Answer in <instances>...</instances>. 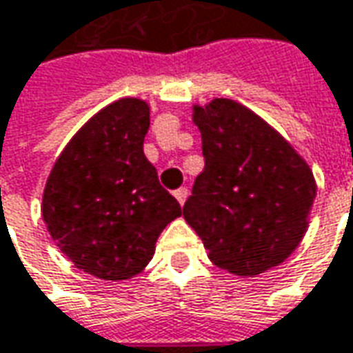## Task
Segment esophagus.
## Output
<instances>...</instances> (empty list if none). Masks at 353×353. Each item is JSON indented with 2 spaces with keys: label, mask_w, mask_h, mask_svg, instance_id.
Here are the masks:
<instances>
[{
  "label": "esophagus",
  "mask_w": 353,
  "mask_h": 353,
  "mask_svg": "<svg viewBox=\"0 0 353 353\" xmlns=\"http://www.w3.org/2000/svg\"><path fill=\"white\" fill-rule=\"evenodd\" d=\"M174 195H176V199L179 201V205H183V203H185V199H188V195H189L188 188L176 189V191H174Z\"/></svg>",
  "instance_id": "1"
}]
</instances>
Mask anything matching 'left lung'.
<instances>
[{
    "mask_svg": "<svg viewBox=\"0 0 353 353\" xmlns=\"http://www.w3.org/2000/svg\"><path fill=\"white\" fill-rule=\"evenodd\" d=\"M205 168L183 219L209 260L254 277L285 261L303 240L316 183L309 164L275 128L232 99L193 107Z\"/></svg>",
    "mask_w": 353,
    "mask_h": 353,
    "instance_id": "obj_1",
    "label": "left lung"
}]
</instances>
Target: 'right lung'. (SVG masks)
I'll list each match as a JSON object with an SVG mask.
<instances>
[{"mask_svg":"<svg viewBox=\"0 0 353 353\" xmlns=\"http://www.w3.org/2000/svg\"><path fill=\"white\" fill-rule=\"evenodd\" d=\"M150 107L137 97L107 105L58 156L43 193V219L78 270L130 279L152 260L156 240L181 214L142 144Z\"/></svg>","mask_w":353,"mask_h":353,"instance_id":"obj_1","label":"right lung"}]
</instances>
